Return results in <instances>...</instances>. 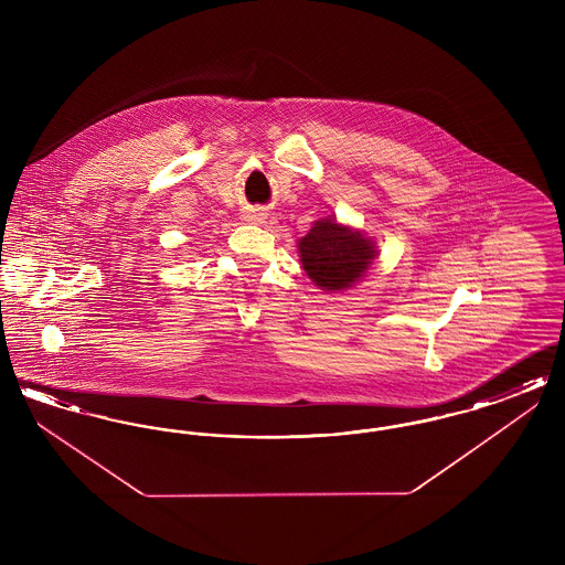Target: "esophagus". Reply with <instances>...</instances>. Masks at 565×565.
Masks as SVG:
<instances>
[{
	"label": "esophagus",
	"mask_w": 565,
	"mask_h": 565,
	"mask_svg": "<svg viewBox=\"0 0 565 565\" xmlns=\"http://www.w3.org/2000/svg\"><path fill=\"white\" fill-rule=\"evenodd\" d=\"M247 220H249V222H263L265 214H263L260 210H249V212H247Z\"/></svg>",
	"instance_id": "obj_1"
}]
</instances>
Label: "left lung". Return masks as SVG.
Wrapping results in <instances>:
<instances>
[{
	"label": "left lung",
	"instance_id": "8db88e82",
	"mask_svg": "<svg viewBox=\"0 0 565 565\" xmlns=\"http://www.w3.org/2000/svg\"><path fill=\"white\" fill-rule=\"evenodd\" d=\"M300 263L307 275L323 290H345L362 273L373 265L375 245L337 224L334 220H320L298 242Z\"/></svg>",
	"mask_w": 565,
	"mask_h": 565
}]
</instances>
